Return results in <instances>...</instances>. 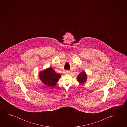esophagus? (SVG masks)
Instances as JSON below:
<instances>
[{"instance_id":"1","label":"esophagus","mask_w":127,"mask_h":127,"mask_svg":"<svg viewBox=\"0 0 127 127\" xmlns=\"http://www.w3.org/2000/svg\"><path fill=\"white\" fill-rule=\"evenodd\" d=\"M65 73L66 74H69V73H70V72L68 70H66L65 72Z\"/></svg>"}]
</instances>
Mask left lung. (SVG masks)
<instances>
[{
    "label": "left lung",
    "instance_id": "1",
    "mask_svg": "<svg viewBox=\"0 0 127 127\" xmlns=\"http://www.w3.org/2000/svg\"><path fill=\"white\" fill-rule=\"evenodd\" d=\"M77 80L81 84L85 83L87 80V74L85 71H82L77 76Z\"/></svg>",
    "mask_w": 127,
    "mask_h": 127
}]
</instances>
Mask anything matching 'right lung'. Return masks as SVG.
<instances>
[{
    "mask_svg": "<svg viewBox=\"0 0 127 127\" xmlns=\"http://www.w3.org/2000/svg\"><path fill=\"white\" fill-rule=\"evenodd\" d=\"M61 75L57 73L52 67L41 71L39 73L40 81L46 86L50 87H54L56 85Z\"/></svg>",
    "mask_w": 127,
    "mask_h": 127,
    "instance_id": "1",
    "label": "right lung"
}]
</instances>
